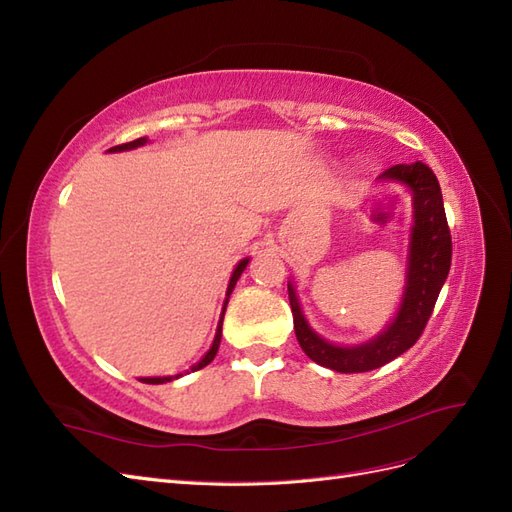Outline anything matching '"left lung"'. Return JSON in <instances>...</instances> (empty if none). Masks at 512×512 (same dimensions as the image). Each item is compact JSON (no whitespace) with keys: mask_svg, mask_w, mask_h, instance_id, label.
Wrapping results in <instances>:
<instances>
[{"mask_svg":"<svg viewBox=\"0 0 512 512\" xmlns=\"http://www.w3.org/2000/svg\"><path fill=\"white\" fill-rule=\"evenodd\" d=\"M380 179L404 183L412 192L414 226L410 235V254L406 288L395 320L380 335L361 346H335L309 327L294 286L288 284V299L294 318V333L309 359L339 374H361L397 359L423 335L425 324L438 301V294L451 269L453 241L448 230L440 183L433 170L423 164H395L386 168Z\"/></svg>","mask_w":512,"mask_h":512,"instance_id":"obj_1","label":"left lung"}]
</instances>
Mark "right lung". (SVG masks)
I'll return each instance as SVG.
<instances>
[{"mask_svg":"<svg viewBox=\"0 0 512 512\" xmlns=\"http://www.w3.org/2000/svg\"><path fill=\"white\" fill-rule=\"evenodd\" d=\"M145 143H147V138L143 136V138H136V141H132V143H123V145L111 147V149H108V151H128V149H136V147H141V145H145ZM247 262H250V258L241 260L239 265L235 267V271H232V275H230V282H228V290H226V301H224V309H222V318H220V324H218V331H215L213 346L209 348V352L203 356V359H200V361H198V363L192 367V371H196V369H203L205 365H209V363L215 359V354H218V348H220V342H222V322H224V312H226V305H228V297H230L232 288H235L237 280H239V277H241L243 269L247 267ZM179 376H181V374H179ZM179 376H166V378H143L141 382H145V384H162V382H170V380H175V378H179Z\"/></svg>","mask_w":512,"mask_h":512,"instance_id":"add662e5","label":"right lung"}]
</instances>
